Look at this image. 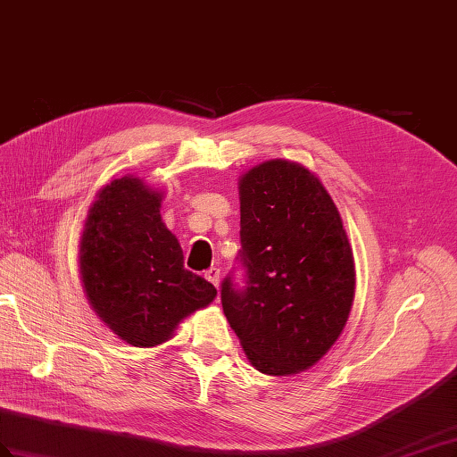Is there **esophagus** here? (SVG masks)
<instances>
[{"label":"esophagus","instance_id":"obj_1","mask_svg":"<svg viewBox=\"0 0 457 457\" xmlns=\"http://www.w3.org/2000/svg\"><path fill=\"white\" fill-rule=\"evenodd\" d=\"M204 278L208 279L210 284H214V286L218 287V286H220V268H216V266L208 268V270L204 272Z\"/></svg>","mask_w":457,"mask_h":457}]
</instances>
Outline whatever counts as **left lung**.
I'll return each mask as SVG.
<instances>
[{
    "label": "left lung",
    "instance_id": "8db88e82",
    "mask_svg": "<svg viewBox=\"0 0 457 457\" xmlns=\"http://www.w3.org/2000/svg\"><path fill=\"white\" fill-rule=\"evenodd\" d=\"M245 286L228 276L221 307L251 365L272 377L311 369L340 337L355 264L340 212L305 166L268 160L239 181Z\"/></svg>",
    "mask_w": 457,
    "mask_h": 457
}]
</instances>
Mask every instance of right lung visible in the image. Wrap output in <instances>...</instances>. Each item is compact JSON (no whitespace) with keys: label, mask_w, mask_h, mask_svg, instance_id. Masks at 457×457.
<instances>
[{"label":"right lung","mask_w":457,"mask_h":457,"mask_svg":"<svg viewBox=\"0 0 457 457\" xmlns=\"http://www.w3.org/2000/svg\"><path fill=\"white\" fill-rule=\"evenodd\" d=\"M162 193L133 175L102 187L88 208L79 268L98 317L135 347L168 342L216 287L183 266V251L160 216Z\"/></svg>","instance_id":"add662e5"}]
</instances>
